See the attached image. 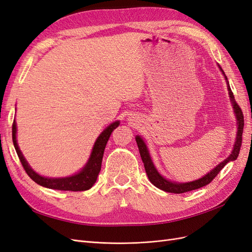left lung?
<instances>
[{"label": "left lung", "mask_w": 252, "mask_h": 252, "mask_svg": "<svg viewBox=\"0 0 252 252\" xmlns=\"http://www.w3.org/2000/svg\"><path fill=\"white\" fill-rule=\"evenodd\" d=\"M220 69L222 70V68L220 67ZM222 72L224 74L225 80L227 81V77L225 75L224 71H222ZM227 89H228V94H229L231 104L233 106V111H234V114H235L236 121H238V123H236V124H238V133H236V138H235L236 140H235V143L233 145V150L230 154V156L228 157L227 158H225L222 163H220L217 167H215V168H213L210 172H208L207 174H205L203 178L196 180V181L188 182V183H177V182H171L169 180H166L165 178H163L162 175L158 172L154 163H152L148 148L146 146V144L144 143L143 139L141 138L140 135L135 136V141H136V144H138L140 155H141V158H142V161L144 163V167H145V170H146L147 177H148L149 181L156 187H158V189L164 190V191H166V192H171V193H184V192H187V191H191V190L199 189L203 186L208 185L209 183L217 177L218 173L224 168V166L227 163L234 161V159L238 158L239 152H240V149H241V145H242V135H243V129H244V116H243V112H242V109L240 108V106L234 100V95H233L232 91L230 89L229 83H228V81H227Z\"/></svg>", "instance_id": "obj_1"}]
</instances>
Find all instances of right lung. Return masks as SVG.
<instances>
[{"instance_id": "1", "label": "right lung", "mask_w": 252, "mask_h": 252, "mask_svg": "<svg viewBox=\"0 0 252 252\" xmlns=\"http://www.w3.org/2000/svg\"><path fill=\"white\" fill-rule=\"evenodd\" d=\"M120 125V122L116 121L110 124L105 130L98 135L96 139L93 152H91L90 158L88 159L87 164L84 168L78 172L77 174H73L71 177L67 178H45L36 173L32 167H30L25 159L24 156L19 148V145L17 143V124L16 121H13L12 124V142L14 145V148L18 154L20 161L24 167L26 173L29 175L30 179L33 180L36 184H39L43 187L50 188V189H57V190H68V191H84V190H88L94 186L96 181V178L101 170L102 166V159L104 156V150L106 147L112 131Z\"/></svg>"}]
</instances>
